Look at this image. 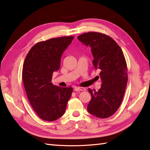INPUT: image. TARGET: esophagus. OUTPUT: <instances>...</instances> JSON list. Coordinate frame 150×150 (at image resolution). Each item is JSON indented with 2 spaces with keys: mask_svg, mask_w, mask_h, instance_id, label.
<instances>
[{
  "mask_svg": "<svg viewBox=\"0 0 150 150\" xmlns=\"http://www.w3.org/2000/svg\"><path fill=\"white\" fill-rule=\"evenodd\" d=\"M85 88H84V87H75L74 88V91H85Z\"/></svg>",
  "mask_w": 150,
  "mask_h": 150,
  "instance_id": "obj_1",
  "label": "esophagus"
}]
</instances>
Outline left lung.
<instances>
[{
	"label": "left lung",
	"instance_id": "left-lung-1",
	"mask_svg": "<svg viewBox=\"0 0 150 150\" xmlns=\"http://www.w3.org/2000/svg\"><path fill=\"white\" fill-rule=\"evenodd\" d=\"M77 39L91 47L92 64L100 69L102 81L98 91L88 88L92 98L87 110L96 117H110L120 106L127 84L128 69L123 52L112 38L101 33H85Z\"/></svg>",
	"mask_w": 150,
	"mask_h": 150
}]
</instances>
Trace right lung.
Wrapping results in <instances>:
<instances>
[{"label":"right lung","mask_w":150,"mask_h":150,"mask_svg":"<svg viewBox=\"0 0 150 150\" xmlns=\"http://www.w3.org/2000/svg\"><path fill=\"white\" fill-rule=\"evenodd\" d=\"M74 37L53 38L33 47L23 63V83L28 100L42 120L53 121L64 115L72 87L54 85L52 78L60 67L61 57Z\"/></svg>","instance_id":"1"}]
</instances>
